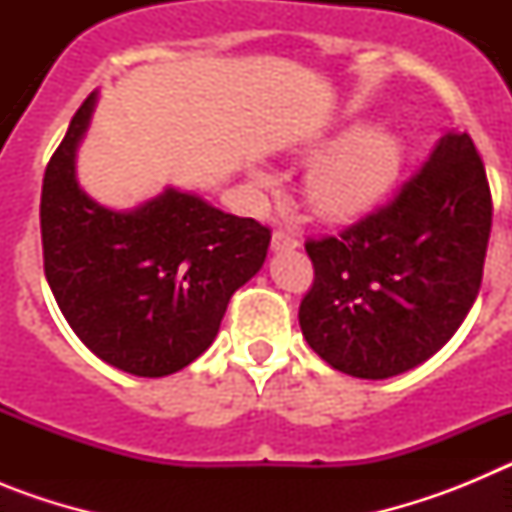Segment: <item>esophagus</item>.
I'll use <instances>...</instances> for the list:
<instances>
[{"instance_id": "esophagus-1", "label": "esophagus", "mask_w": 512, "mask_h": 512, "mask_svg": "<svg viewBox=\"0 0 512 512\" xmlns=\"http://www.w3.org/2000/svg\"><path fill=\"white\" fill-rule=\"evenodd\" d=\"M297 246H300V238H297L292 230L279 228L274 230V235H271V248H274V251H292V248Z\"/></svg>"}]
</instances>
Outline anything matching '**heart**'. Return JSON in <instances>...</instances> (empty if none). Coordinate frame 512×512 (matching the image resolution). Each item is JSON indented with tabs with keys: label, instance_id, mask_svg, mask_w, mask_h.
<instances>
[{
	"label": "heart",
	"instance_id": "obj_1",
	"mask_svg": "<svg viewBox=\"0 0 512 512\" xmlns=\"http://www.w3.org/2000/svg\"><path fill=\"white\" fill-rule=\"evenodd\" d=\"M402 164V146L392 130L369 128L343 140L310 171L307 200L325 217H356L382 200ZM259 187H271L274 176L259 171Z\"/></svg>",
	"mask_w": 512,
	"mask_h": 512
}]
</instances>
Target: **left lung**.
I'll return each instance as SVG.
<instances>
[{
  "label": "left lung",
  "instance_id": "left-lung-1",
  "mask_svg": "<svg viewBox=\"0 0 512 512\" xmlns=\"http://www.w3.org/2000/svg\"><path fill=\"white\" fill-rule=\"evenodd\" d=\"M490 228L485 164L469 133L449 130L387 205L307 238L315 277L300 302L302 336L359 379L423 364L477 300Z\"/></svg>",
  "mask_w": 512,
  "mask_h": 512
}]
</instances>
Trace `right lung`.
Instances as JSON below:
<instances>
[{
	"label": "right lung",
	"instance_id": "right-lung-1",
	"mask_svg": "<svg viewBox=\"0 0 512 512\" xmlns=\"http://www.w3.org/2000/svg\"><path fill=\"white\" fill-rule=\"evenodd\" d=\"M92 110L89 94L43 176L45 279L92 354L135 377H166L210 348L233 292L264 264L271 230L174 189L133 212L89 200L74 156Z\"/></svg>",
	"mask_w": 512,
	"mask_h": 512
}]
</instances>
